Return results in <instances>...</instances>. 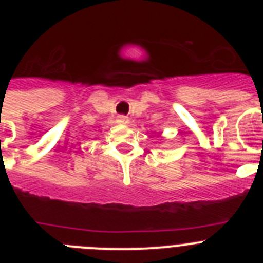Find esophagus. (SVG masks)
Masks as SVG:
<instances>
[{"mask_svg":"<svg viewBox=\"0 0 263 263\" xmlns=\"http://www.w3.org/2000/svg\"><path fill=\"white\" fill-rule=\"evenodd\" d=\"M117 121L120 124H127V122H129V118H127L126 116H118Z\"/></svg>","mask_w":263,"mask_h":263,"instance_id":"esophagus-1","label":"esophagus"}]
</instances>
